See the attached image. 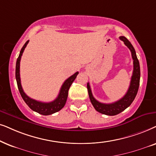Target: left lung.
Segmentation results:
<instances>
[{
    "label": "left lung",
    "mask_w": 156,
    "mask_h": 156,
    "mask_svg": "<svg viewBox=\"0 0 156 156\" xmlns=\"http://www.w3.org/2000/svg\"><path fill=\"white\" fill-rule=\"evenodd\" d=\"M119 38L122 41H123L126 46L130 49V52H131L133 61V76L131 77V80H130V86L126 95L122 98L114 103H108V104L107 103H100L93 97L92 92H91L90 85H89L88 83H87V88H88L89 98H90V102L93 105V107L95 108V109L98 112L107 115H115L118 113H121L128 107H129L136 96L138 90L139 84H140V64H139V61L138 58H137L136 51H135L133 46L130 41L126 37L120 36Z\"/></svg>",
    "instance_id": "left-lung-1"
}]
</instances>
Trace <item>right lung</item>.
<instances>
[{
    "label": "right lung",
    "mask_w": 156,
    "mask_h": 156,
    "mask_svg": "<svg viewBox=\"0 0 156 156\" xmlns=\"http://www.w3.org/2000/svg\"><path fill=\"white\" fill-rule=\"evenodd\" d=\"M29 41H26L23 46L21 48V51L20 52L19 56H18L17 61H16V81H17V85L18 90L21 95V97L23 99V101L26 102L28 107L33 111H36L37 113L41 114V115H48L51 114L56 113V112L61 111L65 105L66 101H67V98L68 95V90H69L70 86L76 79L77 75L78 74V72H76L73 76H71L68 78L67 80H65L63 84L62 85L61 90H60L59 94L58 97L54 100L53 101L49 103H43L41 101H36V100L30 98L28 97L26 93H24L23 90L21 83H20V58L23 53L25 48H26L27 44H28Z\"/></svg>",
    "instance_id": "1"
}]
</instances>
